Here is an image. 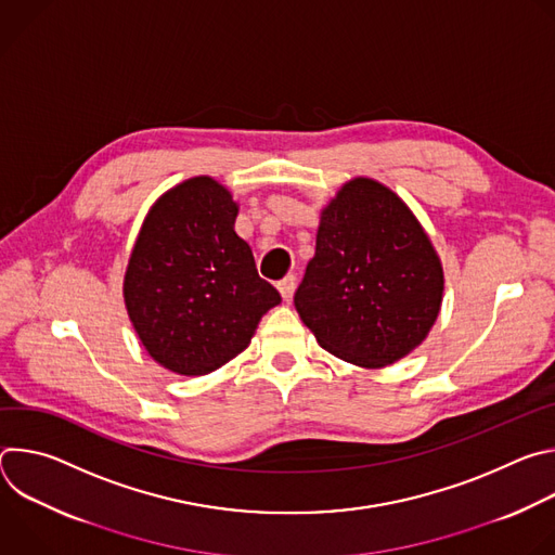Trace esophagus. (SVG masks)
Returning <instances> with one entry per match:
<instances>
[{"label": "esophagus", "instance_id": "esophagus-1", "mask_svg": "<svg viewBox=\"0 0 555 555\" xmlns=\"http://www.w3.org/2000/svg\"><path fill=\"white\" fill-rule=\"evenodd\" d=\"M294 287H296V276H294V274H287V276H283L281 281H276V289L281 292V296H283L285 300L292 298Z\"/></svg>", "mask_w": 555, "mask_h": 555}]
</instances>
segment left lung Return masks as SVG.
<instances>
[{
	"label": "left lung",
	"mask_w": 555,
	"mask_h": 555,
	"mask_svg": "<svg viewBox=\"0 0 555 555\" xmlns=\"http://www.w3.org/2000/svg\"><path fill=\"white\" fill-rule=\"evenodd\" d=\"M443 296L441 261L411 208L356 178L321 212L294 294L300 321L336 358L379 369L424 343Z\"/></svg>",
	"instance_id": "8db88e82"
}]
</instances>
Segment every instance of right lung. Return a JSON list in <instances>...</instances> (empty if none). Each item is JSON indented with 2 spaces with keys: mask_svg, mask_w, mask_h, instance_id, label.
Segmentation results:
<instances>
[{
  "mask_svg": "<svg viewBox=\"0 0 555 555\" xmlns=\"http://www.w3.org/2000/svg\"><path fill=\"white\" fill-rule=\"evenodd\" d=\"M240 206L208 176L157 199L125 272V305L149 356L180 375H206L242 353L281 294L259 276L234 232Z\"/></svg>",
  "mask_w": 555,
  "mask_h": 555,
  "instance_id": "1",
  "label": "right lung"
}]
</instances>
